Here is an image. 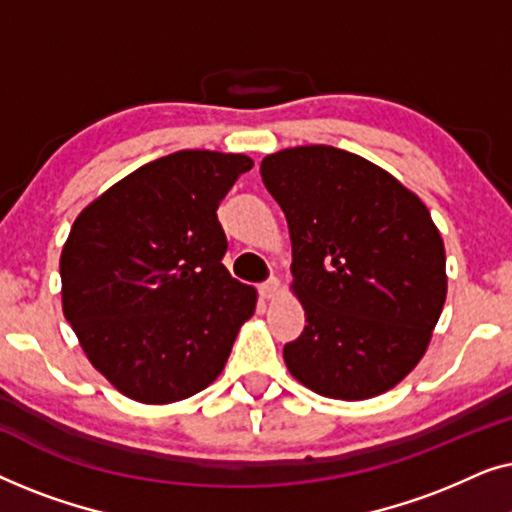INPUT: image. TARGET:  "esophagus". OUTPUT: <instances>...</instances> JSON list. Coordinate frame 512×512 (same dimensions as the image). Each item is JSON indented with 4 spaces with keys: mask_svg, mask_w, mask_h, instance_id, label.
Returning a JSON list of instances; mask_svg holds the SVG:
<instances>
[{
    "mask_svg": "<svg viewBox=\"0 0 512 512\" xmlns=\"http://www.w3.org/2000/svg\"><path fill=\"white\" fill-rule=\"evenodd\" d=\"M258 293H261L265 300H272L279 293V282L275 277H272V279H268V282L258 284Z\"/></svg>",
    "mask_w": 512,
    "mask_h": 512,
    "instance_id": "obj_1",
    "label": "esophagus"
}]
</instances>
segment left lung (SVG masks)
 Listing matches in <instances>:
<instances>
[{"label":"left lung","mask_w":512,"mask_h":512,"mask_svg":"<svg viewBox=\"0 0 512 512\" xmlns=\"http://www.w3.org/2000/svg\"><path fill=\"white\" fill-rule=\"evenodd\" d=\"M261 177L289 223L293 291L305 307L284 361L300 384L361 401L422 359L445 305V247L401 181L335 146L265 156Z\"/></svg>","instance_id":"8db88e82"}]
</instances>
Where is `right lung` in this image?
I'll list each match as a JSON object with an SVG mask.
<instances>
[{"instance_id": "1", "label": "right lung", "mask_w": 512, "mask_h": 512, "mask_svg": "<svg viewBox=\"0 0 512 512\" xmlns=\"http://www.w3.org/2000/svg\"><path fill=\"white\" fill-rule=\"evenodd\" d=\"M254 160L177 151L76 216L62 247V312L90 363L132 401L174 403L226 366L256 291L223 265L216 209Z\"/></svg>"}]
</instances>
